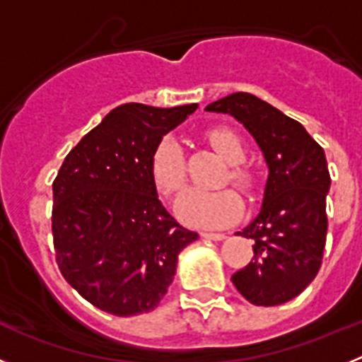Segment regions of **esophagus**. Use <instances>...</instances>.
I'll return each mask as SVG.
<instances>
[{
  "label": "esophagus",
  "mask_w": 362,
  "mask_h": 362,
  "mask_svg": "<svg viewBox=\"0 0 362 362\" xmlns=\"http://www.w3.org/2000/svg\"><path fill=\"white\" fill-rule=\"evenodd\" d=\"M204 239H210V241H223L226 239V233H219V232H206L203 233Z\"/></svg>",
  "instance_id": "obj_1"
}]
</instances>
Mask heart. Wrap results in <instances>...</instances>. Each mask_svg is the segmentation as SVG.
I'll return each mask as SVG.
<instances>
[{
  "label": "heart",
  "instance_id": "b5f03b06",
  "mask_svg": "<svg viewBox=\"0 0 362 362\" xmlns=\"http://www.w3.org/2000/svg\"><path fill=\"white\" fill-rule=\"evenodd\" d=\"M209 141L217 150L221 158L230 163L228 177L243 192H252L255 187L254 172L241 163L246 158V146L241 137L228 129H212ZM150 175L161 194L168 197L177 196L187 179L185 153L181 143L174 136H165L156 145L150 158ZM243 212V201L230 188L203 190L190 188L177 203L179 217L190 226L199 228H217L230 225Z\"/></svg>",
  "mask_w": 362,
  "mask_h": 362
}]
</instances>
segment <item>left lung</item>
<instances>
[{"mask_svg":"<svg viewBox=\"0 0 362 362\" xmlns=\"http://www.w3.org/2000/svg\"><path fill=\"white\" fill-rule=\"evenodd\" d=\"M204 110L238 119L268 166L259 214L238 232L255 241L254 261L233 274V286L255 306L288 303L321 268L330 190L325 150L299 121L248 92L217 99Z\"/></svg>","mask_w":362,"mask_h":362,"instance_id":"8db88e82","label":"left lung"}]
</instances>
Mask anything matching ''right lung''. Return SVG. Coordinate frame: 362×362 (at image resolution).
Segmentation results:
<instances>
[{
	"instance_id": "right-lung-1",
	"label": "right lung",
	"mask_w": 362,
	"mask_h": 362,
	"mask_svg": "<svg viewBox=\"0 0 362 362\" xmlns=\"http://www.w3.org/2000/svg\"><path fill=\"white\" fill-rule=\"evenodd\" d=\"M197 103H127L108 112L63 161L52 185L57 267L79 296L130 317L165 297L183 248L197 241L158 197L150 158Z\"/></svg>"
}]
</instances>
